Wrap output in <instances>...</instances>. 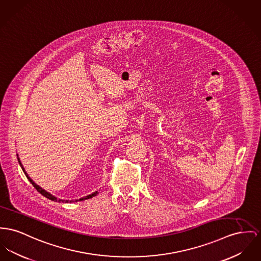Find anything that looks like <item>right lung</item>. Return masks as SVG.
Returning <instances> with one entry per match:
<instances>
[{
  "instance_id": "1",
  "label": "right lung",
  "mask_w": 261,
  "mask_h": 261,
  "mask_svg": "<svg viewBox=\"0 0 261 261\" xmlns=\"http://www.w3.org/2000/svg\"><path fill=\"white\" fill-rule=\"evenodd\" d=\"M17 156H18V163H19V165H20V167H21V169H22L23 173L25 174L27 178H28V179H29V181L33 184V186L35 187V189H36L37 191L39 192L42 196H44L45 198H47V199H49V200H51V201H57V198H56V197H54V196L51 195L50 193H48V192L43 190L41 187H39L37 184H35V182H34V180H32V178H31V177L28 175V173L25 172V170H24V168H23V166H22V164H21V162H20V160H19V158H18V154H17ZM97 194H98V191L94 192V193H92L91 195H88L86 197H83V198H81V199H79V200H76V202H77V201H83V200H87V199H90V198H93V197H95ZM58 202H65V203H67V202H68V200H66V201H64V200H58ZM70 202H72V201H70Z\"/></svg>"
}]
</instances>
